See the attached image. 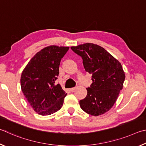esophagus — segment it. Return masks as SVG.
<instances>
[{
    "instance_id": "1",
    "label": "esophagus",
    "mask_w": 146,
    "mask_h": 146,
    "mask_svg": "<svg viewBox=\"0 0 146 146\" xmlns=\"http://www.w3.org/2000/svg\"><path fill=\"white\" fill-rule=\"evenodd\" d=\"M77 87H78V86H76V87H74V88H71L70 90V91L73 92V91H74L76 88H77Z\"/></svg>"
}]
</instances>
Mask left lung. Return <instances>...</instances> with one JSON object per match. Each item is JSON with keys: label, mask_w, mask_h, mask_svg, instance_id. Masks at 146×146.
I'll return each mask as SVG.
<instances>
[{"label": "left lung", "mask_w": 146, "mask_h": 146, "mask_svg": "<svg viewBox=\"0 0 146 146\" xmlns=\"http://www.w3.org/2000/svg\"><path fill=\"white\" fill-rule=\"evenodd\" d=\"M70 48L81 57L85 70L91 74L93 83L86 88L87 96L80 100L81 109L98 116L112 108L125 80L121 64L101 46L86 43Z\"/></svg>", "instance_id": "1"}]
</instances>
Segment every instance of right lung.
Listing matches in <instances>:
<instances>
[{
  "label": "right lung",
  "instance_id": "add662e5",
  "mask_svg": "<svg viewBox=\"0 0 146 146\" xmlns=\"http://www.w3.org/2000/svg\"><path fill=\"white\" fill-rule=\"evenodd\" d=\"M68 47L51 45L34 56L24 69L20 83L27 101L38 114L48 115L60 110L66 94L55 81L60 61Z\"/></svg>",
  "mask_w": 146,
  "mask_h": 146
}]
</instances>
